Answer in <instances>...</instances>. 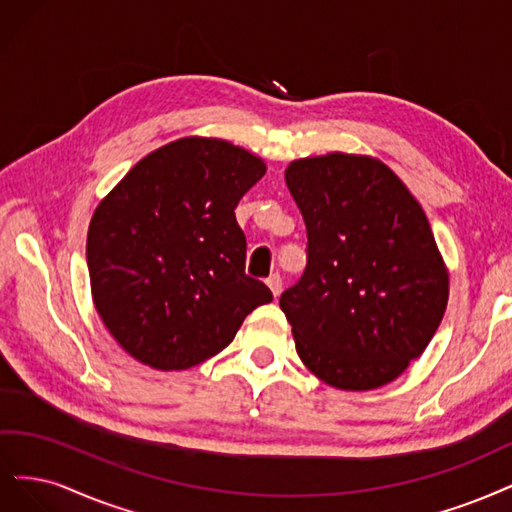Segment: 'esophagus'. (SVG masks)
Here are the masks:
<instances>
[{"label":"esophagus","mask_w":512,"mask_h":512,"mask_svg":"<svg viewBox=\"0 0 512 512\" xmlns=\"http://www.w3.org/2000/svg\"><path fill=\"white\" fill-rule=\"evenodd\" d=\"M266 285L270 287V291H272V295H274V298H278V295H280V291H283V278H280L278 274H272V276H268V280H266Z\"/></svg>","instance_id":"obj_1"}]
</instances>
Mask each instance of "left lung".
<instances>
[{
	"instance_id": "obj_1",
	"label": "left lung",
	"mask_w": 512,
	"mask_h": 512,
	"mask_svg": "<svg viewBox=\"0 0 512 512\" xmlns=\"http://www.w3.org/2000/svg\"><path fill=\"white\" fill-rule=\"evenodd\" d=\"M308 234L298 285L280 295L302 364L342 391L395 381L434 338L449 270L417 197L370 155L291 161Z\"/></svg>"
}]
</instances>
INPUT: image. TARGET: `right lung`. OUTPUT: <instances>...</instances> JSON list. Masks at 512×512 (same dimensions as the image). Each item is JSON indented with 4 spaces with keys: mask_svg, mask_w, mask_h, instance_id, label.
Here are the masks:
<instances>
[{
    "mask_svg": "<svg viewBox=\"0 0 512 512\" xmlns=\"http://www.w3.org/2000/svg\"><path fill=\"white\" fill-rule=\"evenodd\" d=\"M266 174L261 157L189 136L142 157L97 204L87 263L97 315L155 370L221 353L270 289L244 274L240 197Z\"/></svg>",
    "mask_w": 512,
    "mask_h": 512,
    "instance_id": "obj_1",
    "label": "right lung"
}]
</instances>
